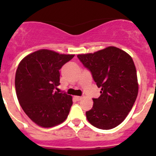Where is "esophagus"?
Segmentation results:
<instances>
[{"label":"esophagus","instance_id":"esophagus-1","mask_svg":"<svg viewBox=\"0 0 156 156\" xmlns=\"http://www.w3.org/2000/svg\"><path fill=\"white\" fill-rule=\"evenodd\" d=\"M81 98H82V97H78V96H76V97H75V99L77 100V101H80V100H81Z\"/></svg>","mask_w":156,"mask_h":156}]
</instances>
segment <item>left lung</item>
<instances>
[{
  "instance_id": "1",
  "label": "left lung",
  "mask_w": 156,
  "mask_h": 156,
  "mask_svg": "<svg viewBox=\"0 0 156 156\" xmlns=\"http://www.w3.org/2000/svg\"><path fill=\"white\" fill-rule=\"evenodd\" d=\"M77 56L101 88L100 97L93 99L92 108L86 112L88 122L103 130L117 127L127 117L137 97V77L133 59L115 47Z\"/></svg>"
}]
</instances>
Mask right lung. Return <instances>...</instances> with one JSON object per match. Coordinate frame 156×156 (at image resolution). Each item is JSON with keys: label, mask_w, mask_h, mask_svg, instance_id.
Returning <instances> with one entry per match:
<instances>
[{"label": "right lung", "mask_w": 156, "mask_h": 156, "mask_svg": "<svg viewBox=\"0 0 156 156\" xmlns=\"http://www.w3.org/2000/svg\"><path fill=\"white\" fill-rule=\"evenodd\" d=\"M74 56L40 50L19 64L15 77L17 98L25 113L39 126H56L68 117L72 97L56 90L60 84L59 69Z\"/></svg>", "instance_id": "obj_1"}]
</instances>
